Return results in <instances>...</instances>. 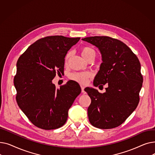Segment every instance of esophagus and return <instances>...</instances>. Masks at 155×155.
Segmentation results:
<instances>
[{"instance_id":"1","label":"esophagus","mask_w":155,"mask_h":155,"mask_svg":"<svg viewBox=\"0 0 155 155\" xmlns=\"http://www.w3.org/2000/svg\"><path fill=\"white\" fill-rule=\"evenodd\" d=\"M81 88H82V93H84L85 92V91H84V86H81Z\"/></svg>"}]
</instances>
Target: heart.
Here are the masks:
<instances>
[{
  "mask_svg": "<svg viewBox=\"0 0 155 155\" xmlns=\"http://www.w3.org/2000/svg\"><path fill=\"white\" fill-rule=\"evenodd\" d=\"M81 54L83 56V58L87 61L89 58H91L92 56H95V52L92 48L88 46H84L81 48ZM71 56V53H68L64 58V63L67 64L68 60ZM91 77V73L89 72H80V73H73L70 75V78L75 80L76 82L85 85L87 82L88 79Z\"/></svg>",
  "mask_w": 155,
  "mask_h": 155,
  "instance_id": "1",
  "label": "heart"
}]
</instances>
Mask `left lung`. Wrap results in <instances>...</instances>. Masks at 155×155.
Segmentation results:
<instances>
[{"label":"left lung","mask_w":155,"mask_h":155,"mask_svg":"<svg viewBox=\"0 0 155 155\" xmlns=\"http://www.w3.org/2000/svg\"><path fill=\"white\" fill-rule=\"evenodd\" d=\"M99 50L102 63L94 85L107 84L105 92L87 87L91 99L88 108L91 124L107 129L123 124L137 107L143 84L141 64L136 55L126 44L108 36H92L82 39Z\"/></svg>","instance_id":"1"}]
</instances>
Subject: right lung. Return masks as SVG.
I'll use <instances>...</instances> for the list:
<instances>
[{
	"label": "right lung",
	"mask_w": 155,
	"mask_h": 155,
	"mask_svg": "<svg viewBox=\"0 0 155 155\" xmlns=\"http://www.w3.org/2000/svg\"><path fill=\"white\" fill-rule=\"evenodd\" d=\"M80 39L63 36L39 39L18 60L14 79L16 101L39 128L51 130L63 126L69 109L81 92L80 85L72 80L58 89L52 83L56 72H63L64 57Z\"/></svg>",
	"instance_id": "1"
}]
</instances>
